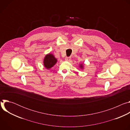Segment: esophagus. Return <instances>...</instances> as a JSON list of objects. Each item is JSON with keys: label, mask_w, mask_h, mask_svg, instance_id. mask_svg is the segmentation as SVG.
<instances>
[{"label": "esophagus", "mask_w": 130, "mask_h": 130, "mask_svg": "<svg viewBox=\"0 0 130 130\" xmlns=\"http://www.w3.org/2000/svg\"><path fill=\"white\" fill-rule=\"evenodd\" d=\"M71 60V58L70 57H66L65 58V60L67 61H69Z\"/></svg>", "instance_id": "1"}]
</instances>
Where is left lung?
Here are the masks:
<instances>
[{
	"mask_svg": "<svg viewBox=\"0 0 130 130\" xmlns=\"http://www.w3.org/2000/svg\"><path fill=\"white\" fill-rule=\"evenodd\" d=\"M80 66V68H82V69L83 68V65H82V64H81Z\"/></svg>",
	"mask_w": 130,
	"mask_h": 130,
	"instance_id": "8db88e82",
	"label": "left lung"
}]
</instances>
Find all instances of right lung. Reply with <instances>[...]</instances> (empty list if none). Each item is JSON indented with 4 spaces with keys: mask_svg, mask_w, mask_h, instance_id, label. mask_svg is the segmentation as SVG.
Here are the masks:
<instances>
[{
    "mask_svg": "<svg viewBox=\"0 0 130 130\" xmlns=\"http://www.w3.org/2000/svg\"><path fill=\"white\" fill-rule=\"evenodd\" d=\"M57 62V59H55L53 54L49 53L47 54L44 60V66L47 68L49 69L53 67Z\"/></svg>",
    "mask_w": 130,
    "mask_h": 130,
    "instance_id": "1",
    "label": "right lung"
}]
</instances>
